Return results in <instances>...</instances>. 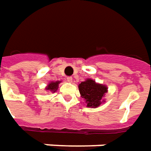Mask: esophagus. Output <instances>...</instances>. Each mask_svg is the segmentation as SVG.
<instances>
[{
	"label": "esophagus",
	"instance_id": "34e87169",
	"mask_svg": "<svg viewBox=\"0 0 151 151\" xmlns=\"http://www.w3.org/2000/svg\"><path fill=\"white\" fill-rule=\"evenodd\" d=\"M67 81H68V83H72L73 82L72 77H68V78H67Z\"/></svg>",
	"mask_w": 151,
	"mask_h": 151
}]
</instances>
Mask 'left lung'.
Instances as JSON below:
<instances>
[{
	"mask_svg": "<svg viewBox=\"0 0 151 151\" xmlns=\"http://www.w3.org/2000/svg\"><path fill=\"white\" fill-rule=\"evenodd\" d=\"M81 96L86 103L87 107L96 108L103 102L102 97L107 92V87L104 85L96 83L91 79H86L78 85Z\"/></svg>",
	"mask_w": 151,
	"mask_h": 151,
	"instance_id": "left-lung-1",
	"label": "left lung"
}]
</instances>
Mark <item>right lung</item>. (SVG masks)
<instances>
[{"instance_id": "1", "label": "right lung", "mask_w": 151, "mask_h": 151, "mask_svg": "<svg viewBox=\"0 0 151 151\" xmlns=\"http://www.w3.org/2000/svg\"><path fill=\"white\" fill-rule=\"evenodd\" d=\"M60 83V81H58V82H51V83L47 86L46 89L47 91H55L57 90L58 88V85H59V83Z\"/></svg>"}]
</instances>
